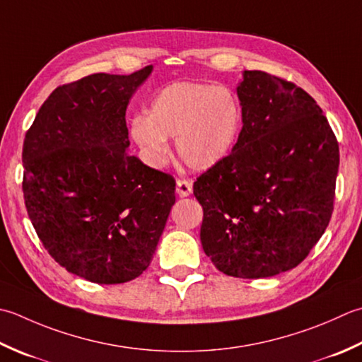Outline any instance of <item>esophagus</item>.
Instances as JSON below:
<instances>
[{
    "label": "esophagus",
    "mask_w": 362,
    "mask_h": 362,
    "mask_svg": "<svg viewBox=\"0 0 362 362\" xmlns=\"http://www.w3.org/2000/svg\"><path fill=\"white\" fill-rule=\"evenodd\" d=\"M193 193V180L179 179L177 180V194L180 197H187Z\"/></svg>",
    "instance_id": "1"
}]
</instances>
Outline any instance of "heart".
Masks as SVG:
<instances>
[{
    "instance_id": "b5f03b06",
    "label": "heart",
    "mask_w": 362,
    "mask_h": 362,
    "mask_svg": "<svg viewBox=\"0 0 362 362\" xmlns=\"http://www.w3.org/2000/svg\"><path fill=\"white\" fill-rule=\"evenodd\" d=\"M242 125V105L230 89L182 81L163 88L148 115L132 119V138L152 163L166 158L168 138H175L179 158L205 171L232 152Z\"/></svg>"
}]
</instances>
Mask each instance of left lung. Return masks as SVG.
<instances>
[{
    "mask_svg": "<svg viewBox=\"0 0 362 362\" xmlns=\"http://www.w3.org/2000/svg\"><path fill=\"white\" fill-rule=\"evenodd\" d=\"M243 129L194 182L201 243L219 272L257 279L292 270L334 210L339 143L322 108L286 78L245 70Z\"/></svg>",
    "mask_w": 362,
    "mask_h": 362,
    "instance_id": "obj_1",
    "label": "left lung"
}]
</instances>
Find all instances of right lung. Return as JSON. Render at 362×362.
Here are the masks:
<instances>
[{
  "mask_svg": "<svg viewBox=\"0 0 362 362\" xmlns=\"http://www.w3.org/2000/svg\"><path fill=\"white\" fill-rule=\"evenodd\" d=\"M151 72L61 84L25 134L21 188L35 233L62 268L95 284L146 270L175 202L174 177L127 151V105Z\"/></svg>",
  "mask_w": 362,
  "mask_h": 362,
  "instance_id": "add662e5",
  "label": "right lung"
}]
</instances>
